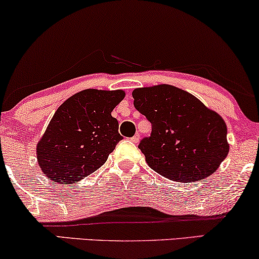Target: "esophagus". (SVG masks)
Segmentation results:
<instances>
[{
    "mask_svg": "<svg viewBox=\"0 0 259 259\" xmlns=\"http://www.w3.org/2000/svg\"><path fill=\"white\" fill-rule=\"evenodd\" d=\"M139 139H140V138H139V136H138V134H136V136H133L132 138H131V140H132L134 144L139 143Z\"/></svg>",
    "mask_w": 259,
    "mask_h": 259,
    "instance_id": "esophagus-1",
    "label": "esophagus"
}]
</instances>
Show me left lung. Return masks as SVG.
Here are the masks:
<instances>
[{
	"mask_svg": "<svg viewBox=\"0 0 259 259\" xmlns=\"http://www.w3.org/2000/svg\"><path fill=\"white\" fill-rule=\"evenodd\" d=\"M134 107L152 125L139 144L151 169L171 181H201L217 171L230 150L219 114L174 85L134 89Z\"/></svg>",
	"mask_w": 259,
	"mask_h": 259,
	"instance_id": "obj_1",
	"label": "left lung"
}]
</instances>
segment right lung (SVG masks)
<instances>
[{
	"label": "right lung",
	"mask_w": 259,
	"mask_h": 259,
	"mask_svg": "<svg viewBox=\"0 0 259 259\" xmlns=\"http://www.w3.org/2000/svg\"><path fill=\"white\" fill-rule=\"evenodd\" d=\"M123 97L122 90L85 89L56 110L36 145L39 166L50 180L76 183L106 163L122 139L112 112Z\"/></svg>",
	"instance_id": "right-lung-1"
}]
</instances>
